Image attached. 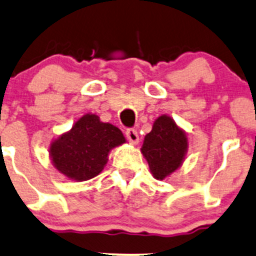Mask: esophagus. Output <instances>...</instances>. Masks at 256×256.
I'll return each instance as SVG.
<instances>
[{
  "label": "esophagus",
  "instance_id": "34e87169",
  "mask_svg": "<svg viewBox=\"0 0 256 256\" xmlns=\"http://www.w3.org/2000/svg\"><path fill=\"white\" fill-rule=\"evenodd\" d=\"M126 137H128V140L132 144H137L140 142L138 134H137V131L134 130V128H130V130L126 131Z\"/></svg>",
  "mask_w": 256,
  "mask_h": 256
}]
</instances>
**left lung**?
<instances>
[{
	"mask_svg": "<svg viewBox=\"0 0 256 256\" xmlns=\"http://www.w3.org/2000/svg\"><path fill=\"white\" fill-rule=\"evenodd\" d=\"M189 148L188 135L169 115H160L153 122L152 130L144 136L141 153L148 163L150 174L164 180L178 170Z\"/></svg>",
	"mask_w": 256,
	"mask_h": 256,
	"instance_id": "1",
	"label": "left lung"
}]
</instances>
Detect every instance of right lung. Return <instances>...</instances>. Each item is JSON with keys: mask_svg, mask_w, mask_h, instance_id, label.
Wrapping results in <instances>:
<instances>
[{"mask_svg": "<svg viewBox=\"0 0 256 256\" xmlns=\"http://www.w3.org/2000/svg\"><path fill=\"white\" fill-rule=\"evenodd\" d=\"M125 142L119 128L90 112L51 141L49 157L58 173L74 182H86L102 173L110 150Z\"/></svg>", "mask_w": 256, "mask_h": 256, "instance_id": "obj_1", "label": "right lung"}]
</instances>
